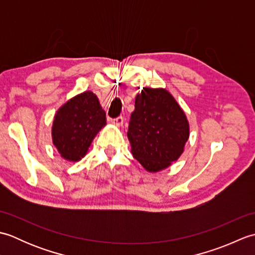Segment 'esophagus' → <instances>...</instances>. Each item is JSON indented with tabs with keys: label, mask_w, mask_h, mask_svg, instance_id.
Returning <instances> with one entry per match:
<instances>
[{
	"label": "esophagus",
	"mask_w": 255,
	"mask_h": 255,
	"mask_svg": "<svg viewBox=\"0 0 255 255\" xmlns=\"http://www.w3.org/2000/svg\"><path fill=\"white\" fill-rule=\"evenodd\" d=\"M112 124L115 125V126H117V127H121V126H123V124H124V118L122 116H119L115 119H113Z\"/></svg>",
	"instance_id": "34e87169"
}]
</instances>
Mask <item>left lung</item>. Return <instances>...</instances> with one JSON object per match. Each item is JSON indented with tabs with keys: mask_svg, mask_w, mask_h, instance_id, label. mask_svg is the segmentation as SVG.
Segmentation results:
<instances>
[{
	"mask_svg": "<svg viewBox=\"0 0 255 255\" xmlns=\"http://www.w3.org/2000/svg\"><path fill=\"white\" fill-rule=\"evenodd\" d=\"M127 137L145 171L160 172L184 152L189 137L185 113L169 91L143 88L134 100Z\"/></svg>",
	"mask_w": 255,
	"mask_h": 255,
	"instance_id": "left-lung-1",
	"label": "left lung"
}]
</instances>
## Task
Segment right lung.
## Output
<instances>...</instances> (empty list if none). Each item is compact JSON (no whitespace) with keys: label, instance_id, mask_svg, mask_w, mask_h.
<instances>
[{"label":"right lung","instance_id":"1","mask_svg":"<svg viewBox=\"0 0 255 255\" xmlns=\"http://www.w3.org/2000/svg\"><path fill=\"white\" fill-rule=\"evenodd\" d=\"M106 125V114L97 96L85 91L59 108L51 127L52 143L61 158L78 162L88 153L90 145Z\"/></svg>","mask_w":255,"mask_h":255}]
</instances>
